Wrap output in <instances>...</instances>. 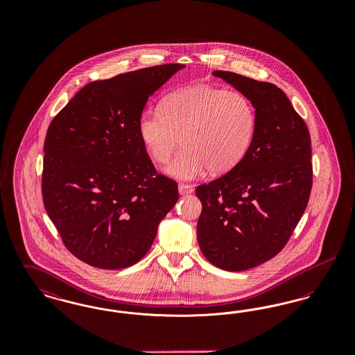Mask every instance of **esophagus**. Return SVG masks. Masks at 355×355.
<instances>
[{
	"mask_svg": "<svg viewBox=\"0 0 355 355\" xmlns=\"http://www.w3.org/2000/svg\"><path fill=\"white\" fill-rule=\"evenodd\" d=\"M178 191H180L181 196L190 194V193H193V186L187 185V184H180V185H178Z\"/></svg>",
	"mask_w": 355,
	"mask_h": 355,
	"instance_id": "34e87169",
	"label": "esophagus"
}]
</instances>
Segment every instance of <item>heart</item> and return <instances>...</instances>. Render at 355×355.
I'll use <instances>...</instances> for the list:
<instances>
[{
	"label": "heart",
	"mask_w": 355,
	"mask_h": 355,
	"mask_svg": "<svg viewBox=\"0 0 355 355\" xmlns=\"http://www.w3.org/2000/svg\"><path fill=\"white\" fill-rule=\"evenodd\" d=\"M257 117L252 101L241 92L197 84L169 93L161 110H146L138 135L154 162L169 159L180 142L184 148L165 168L177 180H194L209 169L225 174L236 168L253 144Z\"/></svg>",
	"instance_id": "1"
}]
</instances>
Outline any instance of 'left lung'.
<instances>
[{"instance_id":"obj_1","label":"left lung","mask_w":355,"mask_h":355,"mask_svg":"<svg viewBox=\"0 0 355 355\" xmlns=\"http://www.w3.org/2000/svg\"><path fill=\"white\" fill-rule=\"evenodd\" d=\"M213 74L252 101L257 126L243 161L196 189L202 203L197 239L210 263L243 271L279 253L301 220L313 186L311 141L278 86L233 71Z\"/></svg>"}]
</instances>
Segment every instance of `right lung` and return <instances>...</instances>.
I'll list each match as a JSON object with an SVG mask.
<instances>
[{
	"label": "right lung",
	"mask_w": 355,
	"mask_h": 355,
	"mask_svg": "<svg viewBox=\"0 0 355 355\" xmlns=\"http://www.w3.org/2000/svg\"><path fill=\"white\" fill-rule=\"evenodd\" d=\"M185 68L157 65L84 86L53 119L44 144L42 200L70 253L125 269L149 252L178 185L153 165L138 119L149 96Z\"/></svg>",
	"instance_id": "obj_1"
}]
</instances>
